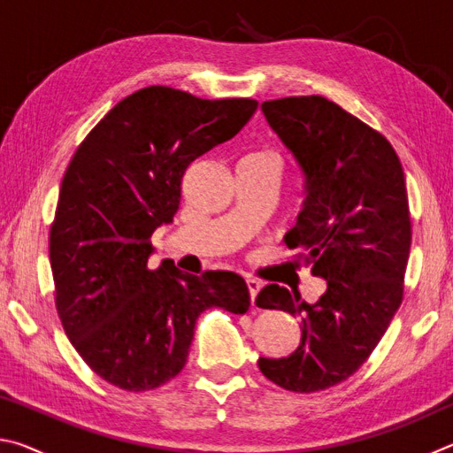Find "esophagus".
Masks as SVG:
<instances>
[{"label": "esophagus", "mask_w": 453, "mask_h": 453, "mask_svg": "<svg viewBox=\"0 0 453 453\" xmlns=\"http://www.w3.org/2000/svg\"><path fill=\"white\" fill-rule=\"evenodd\" d=\"M259 281H256V280H248V291H250V300H251V305H254L256 308V297H257V294H259Z\"/></svg>", "instance_id": "1"}]
</instances>
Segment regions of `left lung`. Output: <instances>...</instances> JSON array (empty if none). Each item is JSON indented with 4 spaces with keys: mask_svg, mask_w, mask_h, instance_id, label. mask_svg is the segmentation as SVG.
<instances>
[{
    "mask_svg": "<svg viewBox=\"0 0 453 453\" xmlns=\"http://www.w3.org/2000/svg\"><path fill=\"white\" fill-rule=\"evenodd\" d=\"M262 110L303 175V208L283 242L327 289L316 303L278 283L259 291L257 308L302 319V343L257 365L288 392H321L365 364L403 300L411 245L405 175L378 129L326 97L270 99Z\"/></svg>",
    "mask_w": 453,
    "mask_h": 453,
    "instance_id": "obj_1",
    "label": "left lung"
}]
</instances>
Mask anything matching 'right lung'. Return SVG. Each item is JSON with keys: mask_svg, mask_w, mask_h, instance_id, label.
<instances>
[{"mask_svg": "<svg viewBox=\"0 0 453 453\" xmlns=\"http://www.w3.org/2000/svg\"><path fill=\"white\" fill-rule=\"evenodd\" d=\"M257 110L250 97L202 99L150 86L111 107L75 150L50 229L56 310L89 370L126 392H150L188 362L199 313H245L234 272L148 265L153 229L170 224L191 162Z\"/></svg>", "mask_w": 453, "mask_h": 453, "instance_id": "right-lung-1", "label": "right lung"}]
</instances>
